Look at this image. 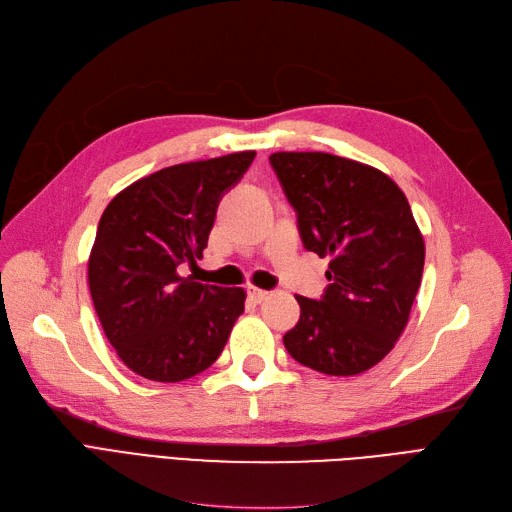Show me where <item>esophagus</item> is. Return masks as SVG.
Instances as JSON below:
<instances>
[{
  "mask_svg": "<svg viewBox=\"0 0 512 512\" xmlns=\"http://www.w3.org/2000/svg\"><path fill=\"white\" fill-rule=\"evenodd\" d=\"M247 294H250V299L254 303H262V301L269 297V292L267 290H260V288H250V292H247Z\"/></svg>",
  "mask_w": 512,
  "mask_h": 512,
  "instance_id": "1",
  "label": "esophagus"
}]
</instances>
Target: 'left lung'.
<instances>
[{
	"mask_svg": "<svg viewBox=\"0 0 512 512\" xmlns=\"http://www.w3.org/2000/svg\"><path fill=\"white\" fill-rule=\"evenodd\" d=\"M269 162L305 250L331 256L320 301L297 294L301 318L284 346L320 374H363L393 350L421 286L425 241L408 198L382 170L331 153L280 151Z\"/></svg>",
	"mask_w": 512,
	"mask_h": 512,
	"instance_id": "left-lung-1",
	"label": "left lung"
}]
</instances>
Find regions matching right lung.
Here are the masks:
<instances>
[{
  "label": "right lung",
  "instance_id": "add662e5",
  "mask_svg": "<svg viewBox=\"0 0 512 512\" xmlns=\"http://www.w3.org/2000/svg\"><path fill=\"white\" fill-rule=\"evenodd\" d=\"M256 151L175 164L121 190L89 254V290L104 335L134 374L181 382L222 354L245 307L243 288L183 277L203 258L224 192Z\"/></svg>",
  "mask_w": 512,
  "mask_h": 512
}]
</instances>
